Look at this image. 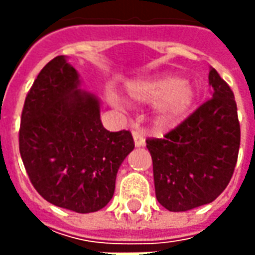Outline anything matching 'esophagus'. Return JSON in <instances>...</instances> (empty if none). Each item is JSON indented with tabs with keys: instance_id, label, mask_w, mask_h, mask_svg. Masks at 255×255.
I'll return each instance as SVG.
<instances>
[{
	"instance_id": "esophagus-1",
	"label": "esophagus",
	"mask_w": 255,
	"mask_h": 255,
	"mask_svg": "<svg viewBox=\"0 0 255 255\" xmlns=\"http://www.w3.org/2000/svg\"><path fill=\"white\" fill-rule=\"evenodd\" d=\"M133 140H134V144L137 146V147H140V146H144V143H146V139H144V134H143L140 130H133Z\"/></svg>"
}]
</instances>
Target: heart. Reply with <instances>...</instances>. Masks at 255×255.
Instances as JSON below:
<instances>
[{
    "label": "heart",
    "instance_id": "1",
    "mask_svg": "<svg viewBox=\"0 0 255 255\" xmlns=\"http://www.w3.org/2000/svg\"><path fill=\"white\" fill-rule=\"evenodd\" d=\"M129 98L134 102L156 103L159 115L164 122L181 118L196 101V88L174 75H160L153 78L137 79L128 85ZM113 103H119L118 98L109 93Z\"/></svg>",
    "mask_w": 255,
    "mask_h": 255
}]
</instances>
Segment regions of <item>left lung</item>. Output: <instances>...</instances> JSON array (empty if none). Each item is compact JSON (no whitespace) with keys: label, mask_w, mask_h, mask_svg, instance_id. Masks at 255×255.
<instances>
[{"label":"left lung","mask_w":255,"mask_h":255,"mask_svg":"<svg viewBox=\"0 0 255 255\" xmlns=\"http://www.w3.org/2000/svg\"><path fill=\"white\" fill-rule=\"evenodd\" d=\"M213 98L162 139L149 137L156 199L169 211H187L216 200L239 157L240 122L234 93L211 68Z\"/></svg>","instance_id":"8db88e82"}]
</instances>
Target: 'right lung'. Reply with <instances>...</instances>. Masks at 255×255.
Here are the masks:
<instances>
[{"label": "right lung", "mask_w": 255, "mask_h": 255, "mask_svg": "<svg viewBox=\"0 0 255 255\" xmlns=\"http://www.w3.org/2000/svg\"><path fill=\"white\" fill-rule=\"evenodd\" d=\"M78 86V72L65 56L45 65L25 98L19 153L45 200L92 213L113 197L118 170L134 142L129 130H106L98 98Z\"/></svg>", "instance_id": "obj_1"}]
</instances>
